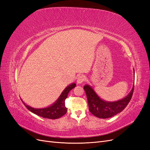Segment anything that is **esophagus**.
I'll use <instances>...</instances> for the list:
<instances>
[{
	"label": "esophagus",
	"instance_id": "esophagus-1",
	"mask_svg": "<svg viewBox=\"0 0 150 150\" xmlns=\"http://www.w3.org/2000/svg\"><path fill=\"white\" fill-rule=\"evenodd\" d=\"M86 79V76H83V75H81V76H79L78 79H77V80H76V82H77L78 83H83L84 81H85Z\"/></svg>",
	"mask_w": 150,
	"mask_h": 150
}]
</instances>
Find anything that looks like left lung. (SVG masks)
Wrapping results in <instances>:
<instances>
[{
    "instance_id": "1",
    "label": "left lung",
    "mask_w": 150,
    "mask_h": 150,
    "mask_svg": "<svg viewBox=\"0 0 150 150\" xmlns=\"http://www.w3.org/2000/svg\"><path fill=\"white\" fill-rule=\"evenodd\" d=\"M134 88V86L130 93L121 100L108 102L99 98L90 86L86 85L83 87L87 98L90 112L100 118H110L124 110L132 98Z\"/></svg>"
}]
</instances>
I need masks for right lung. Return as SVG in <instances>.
Segmentation results:
<instances>
[{"mask_svg":"<svg viewBox=\"0 0 150 150\" xmlns=\"http://www.w3.org/2000/svg\"><path fill=\"white\" fill-rule=\"evenodd\" d=\"M76 83H71L65 88L64 90L61 93L59 98L51 106L44 108H34L26 105L25 103L22 101L26 108H28L30 112L35 113L38 116L43 118L49 119H57L61 117L67 112V108L64 105V101L67 99L68 94L73 88L75 87Z\"/></svg>","mask_w":150,"mask_h":150,"instance_id":"add662e5","label":"right lung"}]
</instances>
